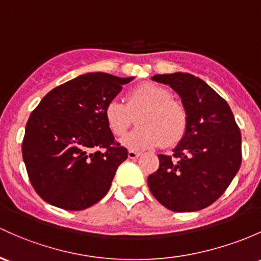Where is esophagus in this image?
<instances>
[{
    "label": "esophagus",
    "instance_id": "34e87169",
    "mask_svg": "<svg viewBox=\"0 0 261 261\" xmlns=\"http://www.w3.org/2000/svg\"><path fill=\"white\" fill-rule=\"evenodd\" d=\"M128 156H129L130 159H137L138 156H141V153L134 152V150H129V152H128Z\"/></svg>",
    "mask_w": 261,
    "mask_h": 261
}]
</instances>
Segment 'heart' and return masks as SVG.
I'll return each instance as SVG.
<instances>
[{
	"label": "heart",
	"mask_w": 261,
	"mask_h": 261,
	"mask_svg": "<svg viewBox=\"0 0 261 261\" xmlns=\"http://www.w3.org/2000/svg\"><path fill=\"white\" fill-rule=\"evenodd\" d=\"M139 114V127L123 139L132 150H147L175 145L186 136L188 114L184 106L173 99L172 93L155 83H142L125 96V103L113 99L105 108V119L114 137L125 136Z\"/></svg>",
	"instance_id": "b5f03b06"
}]
</instances>
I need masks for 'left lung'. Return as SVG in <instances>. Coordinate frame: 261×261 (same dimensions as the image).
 Segmentation results:
<instances>
[{
    "mask_svg": "<svg viewBox=\"0 0 261 261\" xmlns=\"http://www.w3.org/2000/svg\"><path fill=\"white\" fill-rule=\"evenodd\" d=\"M181 98L188 128L173 155L159 154L148 176L153 197L176 213L197 212L220 198L242 164V134L230 107L200 78L189 73L155 74Z\"/></svg>",
    "mask_w": 261,
    "mask_h": 261,
    "instance_id": "1",
    "label": "left lung"
}]
</instances>
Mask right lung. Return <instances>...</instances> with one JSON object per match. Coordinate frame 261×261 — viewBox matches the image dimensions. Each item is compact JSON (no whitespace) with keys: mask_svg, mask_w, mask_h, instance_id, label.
Returning <instances> with one entry per match:
<instances>
[{"mask_svg":"<svg viewBox=\"0 0 261 261\" xmlns=\"http://www.w3.org/2000/svg\"><path fill=\"white\" fill-rule=\"evenodd\" d=\"M132 80L102 72L78 75L53 88L33 109L22 156L44 201L83 210L107 194L128 150L114 141L105 108Z\"/></svg>","mask_w":261,"mask_h":261,"instance_id":"obj_1","label":"right lung"}]
</instances>
